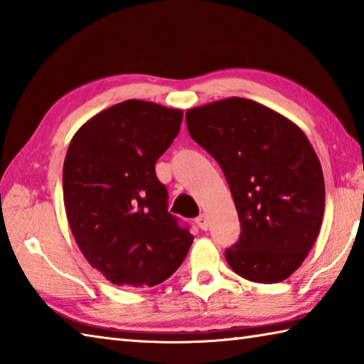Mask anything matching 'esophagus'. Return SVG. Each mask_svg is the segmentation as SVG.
<instances>
[{
    "label": "esophagus",
    "instance_id": "esophagus-1",
    "mask_svg": "<svg viewBox=\"0 0 364 364\" xmlns=\"http://www.w3.org/2000/svg\"><path fill=\"white\" fill-rule=\"evenodd\" d=\"M196 223H197V225H198L200 228H202V230H208V218H206L205 214H200L198 218L196 219Z\"/></svg>",
    "mask_w": 364,
    "mask_h": 364
}]
</instances>
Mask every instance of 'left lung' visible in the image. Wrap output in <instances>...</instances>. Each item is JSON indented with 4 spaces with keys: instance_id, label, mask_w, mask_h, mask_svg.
Masks as SVG:
<instances>
[{
    "instance_id": "left-lung-1",
    "label": "left lung",
    "mask_w": 364,
    "mask_h": 364,
    "mask_svg": "<svg viewBox=\"0 0 364 364\" xmlns=\"http://www.w3.org/2000/svg\"><path fill=\"white\" fill-rule=\"evenodd\" d=\"M191 137L219 162L241 222L230 267L257 283L288 278L319 235L326 186L319 158L297 125L247 98L186 112Z\"/></svg>"
}]
</instances>
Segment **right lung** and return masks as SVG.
Here are the masks:
<instances>
[{
  "mask_svg": "<svg viewBox=\"0 0 364 364\" xmlns=\"http://www.w3.org/2000/svg\"><path fill=\"white\" fill-rule=\"evenodd\" d=\"M181 120L180 109L127 100L84 123L68 145L67 219L89 264L114 284L162 283L194 241L167 211V189L154 172Z\"/></svg>",
  "mask_w": 364,
  "mask_h": 364,
  "instance_id": "add662e5",
  "label": "right lung"
}]
</instances>
